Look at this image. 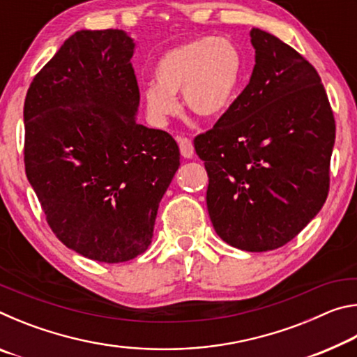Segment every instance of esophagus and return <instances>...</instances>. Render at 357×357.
I'll list each match as a JSON object with an SVG mask.
<instances>
[{
  "label": "esophagus",
  "instance_id": "1",
  "mask_svg": "<svg viewBox=\"0 0 357 357\" xmlns=\"http://www.w3.org/2000/svg\"><path fill=\"white\" fill-rule=\"evenodd\" d=\"M178 144H179V151H181V154H183V157H185V159H192L193 154H195V149H193V144L189 138L178 137Z\"/></svg>",
  "mask_w": 357,
  "mask_h": 357
}]
</instances>
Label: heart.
Returning a JSON list of instances; mask_svg holds the SVG:
<instances>
[{
	"instance_id": "obj_1",
	"label": "heart",
	"mask_w": 357,
	"mask_h": 357,
	"mask_svg": "<svg viewBox=\"0 0 357 357\" xmlns=\"http://www.w3.org/2000/svg\"><path fill=\"white\" fill-rule=\"evenodd\" d=\"M245 64L233 42L202 38L167 52L155 66V83L143 86L151 116L164 121L178 112L174 96L203 119H217L233 107L243 86Z\"/></svg>"
}]
</instances>
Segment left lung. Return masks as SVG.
<instances>
[{
    "instance_id": "left-lung-1",
    "label": "left lung",
    "mask_w": 357,
    "mask_h": 357,
    "mask_svg": "<svg viewBox=\"0 0 357 357\" xmlns=\"http://www.w3.org/2000/svg\"><path fill=\"white\" fill-rule=\"evenodd\" d=\"M250 82L213 129L193 138L209 184L208 213L227 244L285 245L328 198L335 119L317 69L253 28Z\"/></svg>"
}]
</instances>
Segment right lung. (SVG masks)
<instances>
[{
    "label": "right lung",
    "mask_w": 357,
    "mask_h": 357,
    "mask_svg": "<svg viewBox=\"0 0 357 357\" xmlns=\"http://www.w3.org/2000/svg\"><path fill=\"white\" fill-rule=\"evenodd\" d=\"M134 47L119 29L77 31L36 74L23 108L25 172L48 227L102 263L148 249L179 167L174 138L135 119Z\"/></svg>",
    "instance_id": "right-lung-1"
}]
</instances>
